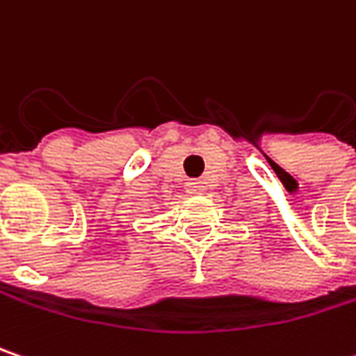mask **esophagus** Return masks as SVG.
Wrapping results in <instances>:
<instances>
[{"label":"esophagus","mask_w":356,"mask_h":356,"mask_svg":"<svg viewBox=\"0 0 356 356\" xmlns=\"http://www.w3.org/2000/svg\"><path fill=\"white\" fill-rule=\"evenodd\" d=\"M186 188L190 194H202V192L206 190L204 182H202V180H190V182L186 184Z\"/></svg>","instance_id":"esophagus-1"}]
</instances>
